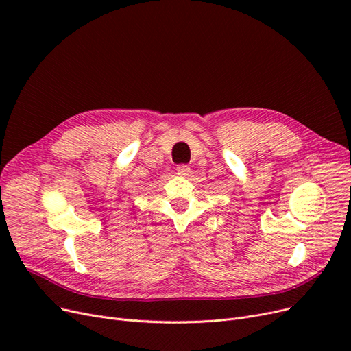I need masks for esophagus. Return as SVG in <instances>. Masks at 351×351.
Returning <instances> with one entry per match:
<instances>
[{
  "instance_id": "obj_1",
  "label": "esophagus",
  "mask_w": 351,
  "mask_h": 351,
  "mask_svg": "<svg viewBox=\"0 0 351 351\" xmlns=\"http://www.w3.org/2000/svg\"><path fill=\"white\" fill-rule=\"evenodd\" d=\"M176 172L180 176H188L191 173V166L189 165H178Z\"/></svg>"
}]
</instances>
